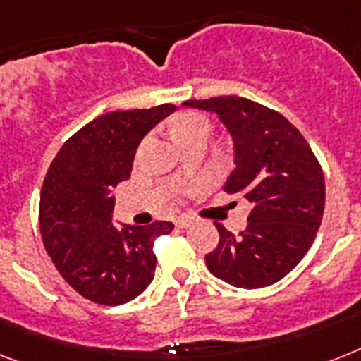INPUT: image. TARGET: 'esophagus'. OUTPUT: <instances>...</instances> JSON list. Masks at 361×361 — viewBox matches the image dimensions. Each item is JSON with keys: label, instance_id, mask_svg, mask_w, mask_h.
I'll use <instances>...</instances> for the list:
<instances>
[{"label": "esophagus", "instance_id": "obj_1", "mask_svg": "<svg viewBox=\"0 0 361 361\" xmlns=\"http://www.w3.org/2000/svg\"><path fill=\"white\" fill-rule=\"evenodd\" d=\"M189 219H185V216H180L178 221H176V228H187L189 226Z\"/></svg>", "mask_w": 361, "mask_h": 361}]
</instances>
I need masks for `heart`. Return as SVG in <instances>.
<instances>
[{
  "mask_svg": "<svg viewBox=\"0 0 361 361\" xmlns=\"http://www.w3.org/2000/svg\"><path fill=\"white\" fill-rule=\"evenodd\" d=\"M209 120L206 116H202V114L196 113H187L181 114L178 122L174 126V137L176 140L180 142V140L190 139V137H198V135H204L207 137L209 135Z\"/></svg>",
  "mask_w": 361,
  "mask_h": 361,
  "instance_id": "heart-1",
  "label": "heart"
}]
</instances>
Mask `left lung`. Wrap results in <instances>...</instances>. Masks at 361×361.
Masks as SVG:
<instances>
[{"instance_id":"1","label":"left lung","mask_w":361,"mask_h":361,"mask_svg":"<svg viewBox=\"0 0 361 361\" xmlns=\"http://www.w3.org/2000/svg\"><path fill=\"white\" fill-rule=\"evenodd\" d=\"M230 131L235 169L222 189L252 204L235 235L215 222L219 245L206 256L213 276L245 289L278 282L306 256L324 213V176L302 133L265 105L239 96L187 99Z\"/></svg>"}]
</instances>
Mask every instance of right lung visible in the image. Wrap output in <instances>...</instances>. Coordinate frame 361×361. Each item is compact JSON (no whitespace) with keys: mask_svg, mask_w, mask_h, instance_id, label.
Masks as SVG:
<instances>
[{"mask_svg":"<svg viewBox=\"0 0 361 361\" xmlns=\"http://www.w3.org/2000/svg\"><path fill=\"white\" fill-rule=\"evenodd\" d=\"M176 105L113 111L75 131L55 155L40 190V233L61 276L90 302L118 306L139 297L154 280V241L174 230L113 219V187L130 178L145 135Z\"/></svg>","mask_w":361,"mask_h":361,"instance_id":"add662e5","label":"right lung"}]
</instances>
